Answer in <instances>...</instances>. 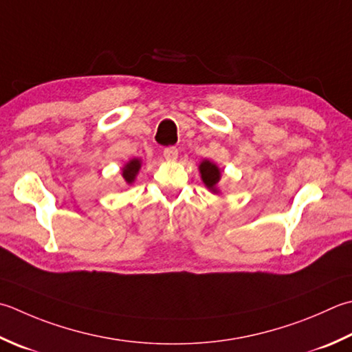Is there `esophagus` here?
Instances as JSON below:
<instances>
[{"label": "esophagus", "mask_w": 352, "mask_h": 352, "mask_svg": "<svg viewBox=\"0 0 352 352\" xmlns=\"http://www.w3.org/2000/svg\"><path fill=\"white\" fill-rule=\"evenodd\" d=\"M163 157L166 158V160H169V162H174V160H177V157H178V149H177L175 146H168V148H164V151H163Z\"/></svg>", "instance_id": "esophagus-1"}]
</instances>
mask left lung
<instances>
[{
  "instance_id": "8db88e82",
  "label": "left lung",
  "mask_w": 352,
  "mask_h": 352,
  "mask_svg": "<svg viewBox=\"0 0 352 352\" xmlns=\"http://www.w3.org/2000/svg\"><path fill=\"white\" fill-rule=\"evenodd\" d=\"M199 174H201V180L206 188H208L212 194H219V180H221V169L218 168L217 163H213L208 158L199 162Z\"/></svg>"
}]
</instances>
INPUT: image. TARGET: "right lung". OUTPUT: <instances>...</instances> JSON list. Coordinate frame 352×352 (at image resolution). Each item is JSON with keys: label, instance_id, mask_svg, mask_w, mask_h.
I'll list each match as a JSON object with an SVG mask.
<instances>
[{"label": "right lung", "instance_id": "add662e5", "mask_svg": "<svg viewBox=\"0 0 352 352\" xmlns=\"http://www.w3.org/2000/svg\"><path fill=\"white\" fill-rule=\"evenodd\" d=\"M142 169V158H131L129 162L123 164L122 168V177L128 186L133 184L137 178V174Z\"/></svg>", "mask_w": 352, "mask_h": 352}]
</instances>
